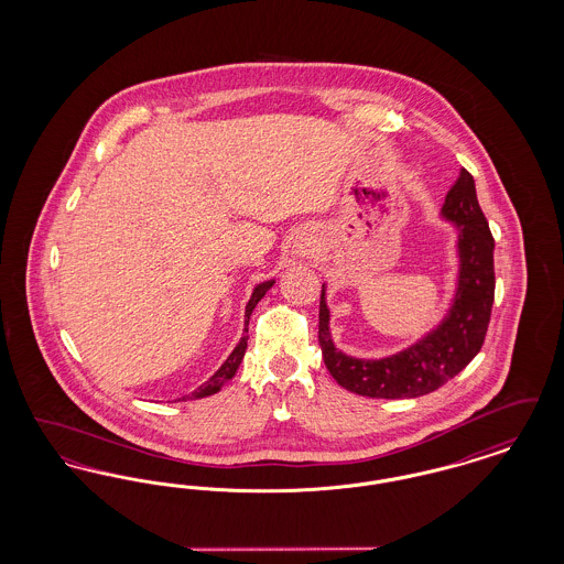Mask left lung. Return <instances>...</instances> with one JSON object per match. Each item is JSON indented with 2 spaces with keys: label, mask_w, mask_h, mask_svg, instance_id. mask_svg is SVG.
I'll return each mask as SVG.
<instances>
[{
  "label": "left lung",
  "mask_w": 564,
  "mask_h": 564,
  "mask_svg": "<svg viewBox=\"0 0 564 564\" xmlns=\"http://www.w3.org/2000/svg\"><path fill=\"white\" fill-rule=\"evenodd\" d=\"M442 215L458 228V285L448 317L410 349L384 359H355L336 349L329 334L325 290L319 302V345L334 380L376 400L419 398L455 378L482 349L495 302V239L467 169L448 189Z\"/></svg>",
  "instance_id": "obj_1"
}]
</instances>
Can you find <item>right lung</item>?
I'll return each mask as SVG.
<instances>
[{
    "mask_svg": "<svg viewBox=\"0 0 564 564\" xmlns=\"http://www.w3.org/2000/svg\"><path fill=\"white\" fill-rule=\"evenodd\" d=\"M272 283L274 281H264V283H260L256 290H253V294H251V300L247 302V308H245V329H242V338L239 340V345L235 347V350L230 352V357L221 364V368L215 372L203 387H198L192 395H188L189 400L194 398V400H200V398H207V395H214L217 393L232 376L237 375V370H239V366H241L242 357H245V349H247V340H249V336H247V332H249V317H251V313H253V308H256V304L267 295L270 288H272ZM182 400H186V398H182ZM180 402V400H177Z\"/></svg>",
    "mask_w": 564,
    "mask_h": 564,
    "instance_id": "add662e5",
    "label": "right lung"
}]
</instances>
